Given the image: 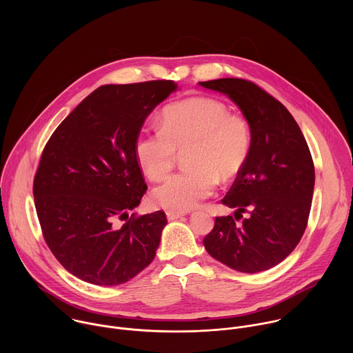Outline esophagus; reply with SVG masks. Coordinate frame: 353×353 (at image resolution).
<instances>
[{
    "label": "esophagus",
    "instance_id": "34e87169",
    "mask_svg": "<svg viewBox=\"0 0 353 353\" xmlns=\"http://www.w3.org/2000/svg\"><path fill=\"white\" fill-rule=\"evenodd\" d=\"M185 214L183 212H174V211H168L166 212V216H168V221H176L179 218H183Z\"/></svg>",
    "mask_w": 353,
    "mask_h": 353
}]
</instances>
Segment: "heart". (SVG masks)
<instances>
[{"label":"heart","instance_id":"b5f03b06","mask_svg":"<svg viewBox=\"0 0 353 353\" xmlns=\"http://www.w3.org/2000/svg\"><path fill=\"white\" fill-rule=\"evenodd\" d=\"M251 146L247 121L230 114L226 105L210 97H191L169 105L161 128H142L135 157L142 172L154 181L165 179L177 152L188 169L169 177L152 191V203L174 212L191 211L210 198L222 180L243 169Z\"/></svg>","mask_w":353,"mask_h":353}]
</instances>
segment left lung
Wrapping results in <instances>:
<instances>
[{
  "label": "left lung",
  "mask_w": 353,
  "mask_h": 353,
  "mask_svg": "<svg viewBox=\"0 0 353 353\" xmlns=\"http://www.w3.org/2000/svg\"><path fill=\"white\" fill-rule=\"evenodd\" d=\"M226 94L251 132L247 161L222 204L233 216H218L205 250L232 270L256 274L283 261L307 226L314 165L307 142L288 109L256 83L222 78L199 82ZM248 216L241 224L235 221Z\"/></svg>",
  "instance_id": "8db88e82"
}]
</instances>
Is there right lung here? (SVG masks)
<instances>
[{
	"instance_id": "obj_1",
	"label": "right lung",
	"mask_w": 353,
	"mask_h": 353,
	"mask_svg": "<svg viewBox=\"0 0 353 353\" xmlns=\"http://www.w3.org/2000/svg\"><path fill=\"white\" fill-rule=\"evenodd\" d=\"M176 89L173 81L100 86L43 149L33 181L41 232L60 264L85 282L121 285L155 259L165 212L128 216L148 188L135 141Z\"/></svg>"
}]
</instances>
